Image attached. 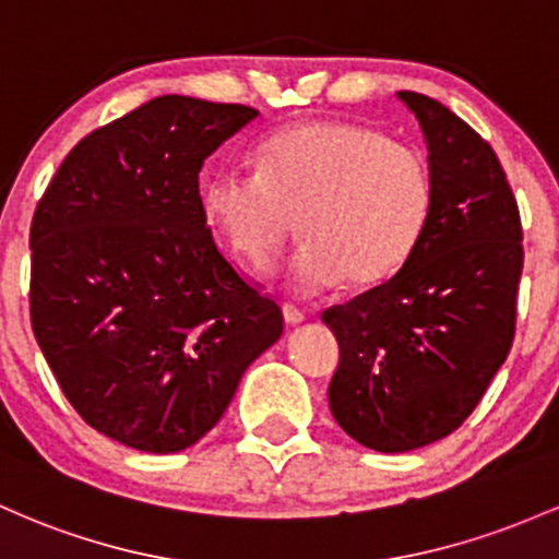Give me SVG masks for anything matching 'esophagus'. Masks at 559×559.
Wrapping results in <instances>:
<instances>
[{
	"label": "esophagus",
	"mask_w": 559,
	"mask_h": 559,
	"mask_svg": "<svg viewBox=\"0 0 559 559\" xmlns=\"http://www.w3.org/2000/svg\"><path fill=\"white\" fill-rule=\"evenodd\" d=\"M284 318H286V323H289V326H299V323H305V310H299L297 305H289L286 302L284 305Z\"/></svg>",
	"instance_id": "34e87169"
}]
</instances>
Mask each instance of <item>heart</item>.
<instances>
[{"label": "heart", "mask_w": 559, "mask_h": 559, "mask_svg": "<svg viewBox=\"0 0 559 559\" xmlns=\"http://www.w3.org/2000/svg\"><path fill=\"white\" fill-rule=\"evenodd\" d=\"M204 212L241 260L267 267L302 223L284 278L312 297L349 278L388 281L411 260L435 212L427 156L349 121H305L260 145V169L219 167L204 186Z\"/></svg>", "instance_id": "obj_1"}]
</instances>
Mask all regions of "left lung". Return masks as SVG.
<instances>
[{
	"label": "left lung",
	"mask_w": 559,
	"mask_h": 559,
	"mask_svg": "<svg viewBox=\"0 0 559 559\" xmlns=\"http://www.w3.org/2000/svg\"><path fill=\"white\" fill-rule=\"evenodd\" d=\"M419 121L435 212L411 260L323 312L340 342L329 406L360 445L421 449L462 425L507 360L523 273V228L486 140L419 92H397Z\"/></svg>",
	"instance_id": "8db88e82"
}]
</instances>
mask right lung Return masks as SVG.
<instances>
[{
    "label": "right lung",
    "instance_id": "1",
    "mask_svg": "<svg viewBox=\"0 0 559 559\" xmlns=\"http://www.w3.org/2000/svg\"><path fill=\"white\" fill-rule=\"evenodd\" d=\"M257 116L153 97L87 134L36 206L34 336L71 406L116 443H199L284 334L278 305L219 254L199 193L206 158Z\"/></svg>",
    "mask_w": 559,
    "mask_h": 559
}]
</instances>
